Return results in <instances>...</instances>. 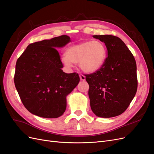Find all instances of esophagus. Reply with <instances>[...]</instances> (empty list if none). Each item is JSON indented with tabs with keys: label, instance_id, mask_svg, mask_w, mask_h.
Returning <instances> with one entry per match:
<instances>
[{
	"label": "esophagus",
	"instance_id": "1",
	"mask_svg": "<svg viewBox=\"0 0 154 154\" xmlns=\"http://www.w3.org/2000/svg\"><path fill=\"white\" fill-rule=\"evenodd\" d=\"M79 77H80V79L81 81H85L86 80V77L84 75L81 74L80 75H79Z\"/></svg>",
	"mask_w": 154,
	"mask_h": 154
}]
</instances>
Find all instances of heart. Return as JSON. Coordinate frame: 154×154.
I'll return each instance as SVG.
<instances>
[{"label":"heart","mask_w":154,"mask_h":154,"mask_svg":"<svg viewBox=\"0 0 154 154\" xmlns=\"http://www.w3.org/2000/svg\"><path fill=\"white\" fill-rule=\"evenodd\" d=\"M106 58V48L97 40L88 41L69 46L61 58L63 64L68 68L72 63L79 64L82 70L88 73L97 71L103 66Z\"/></svg>","instance_id":"heart-1"}]
</instances>
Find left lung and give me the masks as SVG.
Wrapping results in <instances>:
<instances>
[{
	"label": "left lung",
	"instance_id": "8db88e82",
	"mask_svg": "<svg viewBox=\"0 0 154 154\" xmlns=\"http://www.w3.org/2000/svg\"><path fill=\"white\" fill-rule=\"evenodd\" d=\"M93 37L105 44L108 56L99 70L86 75L91 109L100 117L119 116L128 108L137 90L135 58L120 38L112 35Z\"/></svg>",
	"mask_w": 154,
	"mask_h": 154
}]
</instances>
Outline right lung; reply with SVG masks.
Masks as SVG:
<instances>
[{
	"mask_svg": "<svg viewBox=\"0 0 154 154\" xmlns=\"http://www.w3.org/2000/svg\"><path fill=\"white\" fill-rule=\"evenodd\" d=\"M71 41L61 35L32 43L15 66L14 82L22 103L34 115L57 118L66 108V96L79 82V74L66 73L55 48Z\"/></svg>",
	"mask_w": 154,
	"mask_h": 154,
	"instance_id": "1",
	"label": "right lung"
}]
</instances>
